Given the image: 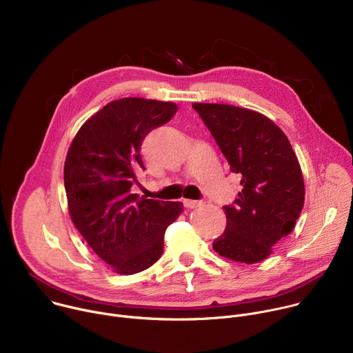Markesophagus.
I'll return each mask as SVG.
<instances>
[{
	"mask_svg": "<svg viewBox=\"0 0 353 353\" xmlns=\"http://www.w3.org/2000/svg\"><path fill=\"white\" fill-rule=\"evenodd\" d=\"M184 205L190 210H194L199 205H203V201H196V199H184Z\"/></svg>",
	"mask_w": 353,
	"mask_h": 353,
	"instance_id": "1",
	"label": "esophagus"
}]
</instances>
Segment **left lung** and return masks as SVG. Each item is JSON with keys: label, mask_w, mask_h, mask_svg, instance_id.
Returning <instances> with one entry per match:
<instances>
[{"label": "left lung", "mask_w": 353, "mask_h": 353, "mask_svg": "<svg viewBox=\"0 0 353 353\" xmlns=\"http://www.w3.org/2000/svg\"><path fill=\"white\" fill-rule=\"evenodd\" d=\"M243 190L225 205L226 229L214 250L233 261L265 260L288 236L305 204V181L283 131L268 117L230 105L194 103Z\"/></svg>", "instance_id": "8db88e82"}]
</instances>
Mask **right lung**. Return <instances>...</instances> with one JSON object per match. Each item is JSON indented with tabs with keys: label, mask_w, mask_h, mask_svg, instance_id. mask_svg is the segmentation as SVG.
<instances>
[{
	"label": "right lung",
	"mask_w": 353,
	"mask_h": 353,
	"mask_svg": "<svg viewBox=\"0 0 353 353\" xmlns=\"http://www.w3.org/2000/svg\"><path fill=\"white\" fill-rule=\"evenodd\" d=\"M172 102L124 97L108 103L75 135L64 165L71 219L94 253L117 274L132 275L163 253L166 228L181 203L131 194L145 170V137L176 114Z\"/></svg>",
	"instance_id": "obj_1"
}]
</instances>
